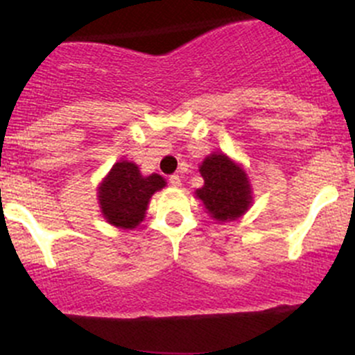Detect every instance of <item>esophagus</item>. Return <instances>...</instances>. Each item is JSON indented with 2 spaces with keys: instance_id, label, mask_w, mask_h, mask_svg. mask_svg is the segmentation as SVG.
Segmentation results:
<instances>
[{
  "instance_id": "obj_1",
  "label": "esophagus",
  "mask_w": 355,
  "mask_h": 355,
  "mask_svg": "<svg viewBox=\"0 0 355 355\" xmlns=\"http://www.w3.org/2000/svg\"><path fill=\"white\" fill-rule=\"evenodd\" d=\"M169 184L174 186V188H178V186H181V178H179L178 174H173V176L169 178Z\"/></svg>"
}]
</instances>
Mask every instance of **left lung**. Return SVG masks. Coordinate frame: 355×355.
<instances>
[{"mask_svg": "<svg viewBox=\"0 0 355 355\" xmlns=\"http://www.w3.org/2000/svg\"><path fill=\"white\" fill-rule=\"evenodd\" d=\"M205 184L196 191L208 214L218 222L234 220L248 210L251 189L246 173L224 153H211L200 167Z\"/></svg>", "mask_w": 355, "mask_h": 355, "instance_id": "obj_1", "label": "left lung"}]
</instances>
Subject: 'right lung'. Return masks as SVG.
<instances>
[{"mask_svg": "<svg viewBox=\"0 0 355 355\" xmlns=\"http://www.w3.org/2000/svg\"><path fill=\"white\" fill-rule=\"evenodd\" d=\"M166 186L159 174L144 178L133 162L114 164L98 188V202L109 224L135 229L145 217L150 196Z\"/></svg>", "mask_w": 355, "mask_h": 355, "instance_id": "add662e5", "label": "right lung"}]
</instances>
